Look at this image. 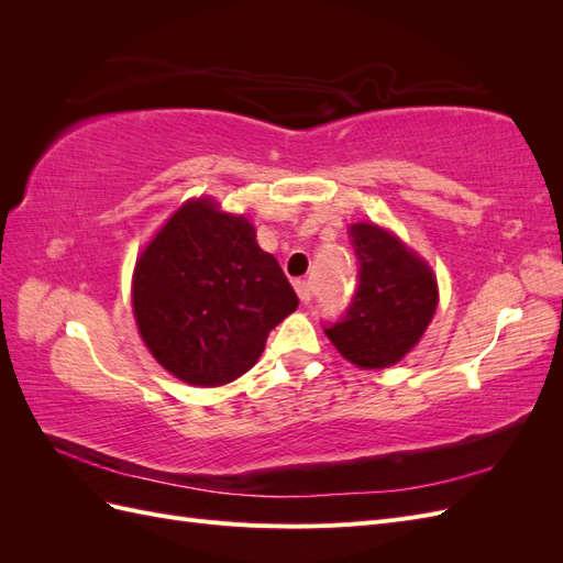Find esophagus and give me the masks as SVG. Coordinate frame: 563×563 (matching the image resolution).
I'll list each match as a JSON object with an SVG mask.
<instances>
[{"instance_id":"esophagus-1","label":"esophagus","mask_w":563,"mask_h":563,"mask_svg":"<svg viewBox=\"0 0 563 563\" xmlns=\"http://www.w3.org/2000/svg\"><path fill=\"white\" fill-rule=\"evenodd\" d=\"M294 286H296V294H298L300 302L308 305L312 300V286H310V282L308 279H296Z\"/></svg>"}]
</instances>
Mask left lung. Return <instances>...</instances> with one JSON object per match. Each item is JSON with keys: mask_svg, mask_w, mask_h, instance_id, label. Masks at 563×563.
I'll return each mask as SVG.
<instances>
[{"mask_svg": "<svg viewBox=\"0 0 563 563\" xmlns=\"http://www.w3.org/2000/svg\"><path fill=\"white\" fill-rule=\"evenodd\" d=\"M360 286L347 317L327 329L333 347L364 371L395 366L428 331L439 305L432 265L397 232L378 223H352Z\"/></svg>", "mask_w": 563, "mask_h": 563, "instance_id": "obj_1", "label": "left lung"}]
</instances>
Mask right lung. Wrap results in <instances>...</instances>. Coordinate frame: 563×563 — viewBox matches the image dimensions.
<instances>
[{
  "label": "right lung",
  "mask_w": 563,
  "mask_h": 563,
  "mask_svg": "<svg viewBox=\"0 0 563 563\" xmlns=\"http://www.w3.org/2000/svg\"><path fill=\"white\" fill-rule=\"evenodd\" d=\"M131 305L162 368L187 385L220 387L253 368L298 296L244 213L192 197L135 258Z\"/></svg>",
  "instance_id": "1"
}]
</instances>
